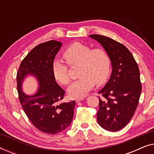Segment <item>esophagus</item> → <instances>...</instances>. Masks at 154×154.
Segmentation results:
<instances>
[{"label":"esophagus","mask_w":154,"mask_h":154,"mask_svg":"<svg viewBox=\"0 0 154 154\" xmlns=\"http://www.w3.org/2000/svg\"><path fill=\"white\" fill-rule=\"evenodd\" d=\"M83 100H84V97H78L75 99V101L76 102H81V101H83Z\"/></svg>","instance_id":"1"}]
</instances>
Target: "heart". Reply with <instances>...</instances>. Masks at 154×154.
I'll list each match as a JSON object with an SVG mask.
<instances>
[{"label": "heart", "mask_w": 154, "mask_h": 154, "mask_svg": "<svg viewBox=\"0 0 154 154\" xmlns=\"http://www.w3.org/2000/svg\"><path fill=\"white\" fill-rule=\"evenodd\" d=\"M63 57L69 66L79 65L78 76L80 77L68 89L69 96L80 97L88 93L95 83L102 85L111 73V62L108 53L102 48L92 49L90 46L75 42L63 52ZM52 71L54 79L62 85L71 83L69 66L62 60L52 62Z\"/></svg>", "instance_id": "1"}]
</instances>
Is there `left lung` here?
Segmentation results:
<instances>
[{
    "label": "left lung",
    "mask_w": 154,
    "mask_h": 154,
    "mask_svg": "<svg viewBox=\"0 0 154 154\" xmlns=\"http://www.w3.org/2000/svg\"><path fill=\"white\" fill-rule=\"evenodd\" d=\"M89 36L103 46L111 59L110 79L99 94L97 119L101 127L109 131L122 129L129 123L139 104L142 84L140 70L130 50L110 38L97 34Z\"/></svg>",
    "instance_id": "1"
}]
</instances>
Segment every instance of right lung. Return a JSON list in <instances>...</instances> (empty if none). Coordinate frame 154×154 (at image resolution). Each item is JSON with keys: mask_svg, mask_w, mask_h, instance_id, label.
I'll return each mask as SVG.
<instances>
[{"mask_svg": "<svg viewBox=\"0 0 154 154\" xmlns=\"http://www.w3.org/2000/svg\"><path fill=\"white\" fill-rule=\"evenodd\" d=\"M62 43L49 41L39 44L22 61L17 73L19 100L31 123L40 131L56 134L68 128L72 121L75 101L59 104L65 91L57 83L52 64ZM34 75L39 81L36 94L28 96L21 90V84L27 75Z\"/></svg>", "mask_w": 154, "mask_h": 154, "instance_id": "1", "label": "right lung"}]
</instances>
